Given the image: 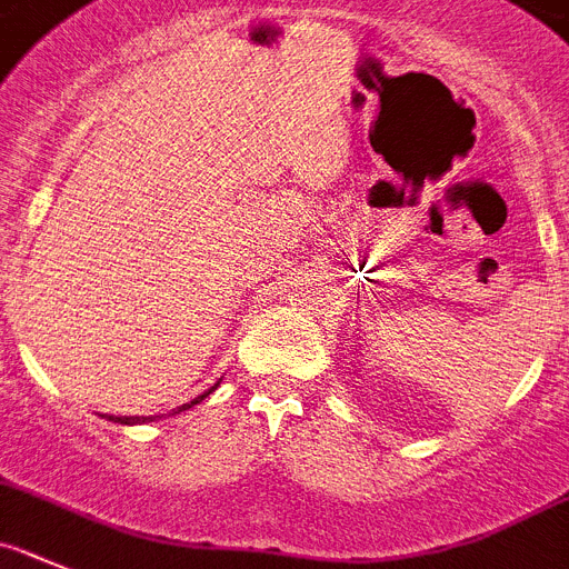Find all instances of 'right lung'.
I'll use <instances>...</instances> for the list:
<instances>
[{
  "instance_id": "1",
  "label": "right lung",
  "mask_w": 569,
  "mask_h": 569,
  "mask_svg": "<svg viewBox=\"0 0 569 569\" xmlns=\"http://www.w3.org/2000/svg\"><path fill=\"white\" fill-rule=\"evenodd\" d=\"M214 388H218V382H214V386L209 388V391L198 393V397L192 399V402H183V406H181V408H176V411H172V413L189 411V408H192V406H198V402H203V399H207L209 393L214 391ZM152 419H156V417H110V422H119V425H144V422H152Z\"/></svg>"
}]
</instances>
